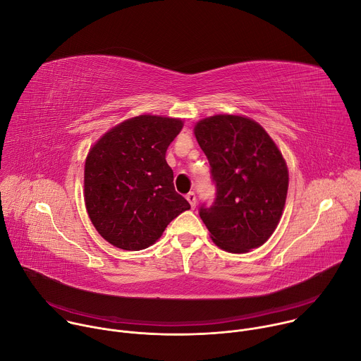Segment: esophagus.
<instances>
[{
  "instance_id": "34e87169",
  "label": "esophagus",
  "mask_w": 361,
  "mask_h": 361,
  "mask_svg": "<svg viewBox=\"0 0 361 361\" xmlns=\"http://www.w3.org/2000/svg\"><path fill=\"white\" fill-rule=\"evenodd\" d=\"M185 198H187V201L190 202L191 209H195V204H197V197H195V194L191 191V192H188V194L185 195Z\"/></svg>"
}]
</instances>
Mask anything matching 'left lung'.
<instances>
[{
    "mask_svg": "<svg viewBox=\"0 0 361 361\" xmlns=\"http://www.w3.org/2000/svg\"><path fill=\"white\" fill-rule=\"evenodd\" d=\"M194 134L216 184L214 202L200 207L212 240L231 252L263 245L280 221L288 190L279 147L259 123L241 116L204 118Z\"/></svg>",
    "mask_w": 361,
    "mask_h": 361,
    "instance_id": "obj_1",
    "label": "left lung"
}]
</instances>
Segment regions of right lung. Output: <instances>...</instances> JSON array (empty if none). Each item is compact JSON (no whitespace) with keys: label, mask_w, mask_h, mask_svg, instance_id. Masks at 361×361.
Returning <instances> with one entry per match:
<instances>
[{"label":"right lung","mask_w":361,"mask_h":361,"mask_svg":"<svg viewBox=\"0 0 361 361\" xmlns=\"http://www.w3.org/2000/svg\"><path fill=\"white\" fill-rule=\"evenodd\" d=\"M181 128L180 118L144 114L116 126L91 147L84 169L85 207L110 244L130 251L147 248L190 209L166 161Z\"/></svg>","instance_id":"add662e5"}]
</instances>
